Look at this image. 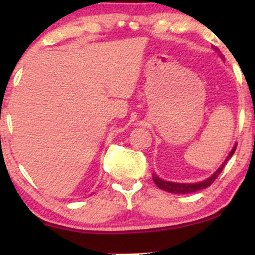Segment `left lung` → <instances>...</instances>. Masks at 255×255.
Masks as SVG:
<instances>
[{"label":"left lung","mask_w":255,"mask_h":255,"mask_svg":"<svg viewBox=\"0 0 255 255\" xmlns=\"http://www.w3.org/2000/svg\"><path fill=\"white\" fill-rule=\"evenodd\" d=\"M236 146L238 144H235V146L233 147V150L230 151L229 156L225 158V160L223 162L219 168L216 170V172H213V175H211L209 178H206L205 181H201V182H197V183H177V182H170V181H164L162 178H159L156 174L152 175V178H153L154 183L157 184L158 188L163 189V191L169 192V193H175V194H188V193H193L197 191H201V189L206 188V187L211 186V184L215 182V180L219 176L222 170L224 169L225 164L228 163V160L230 159L231 156L235 153Z\"/></svg>","instance_id":"obj_1"}]
</instances>
